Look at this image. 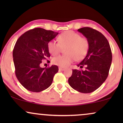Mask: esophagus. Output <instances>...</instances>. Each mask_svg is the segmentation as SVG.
I'll return each mask as SVG.
<instances>
[{
  "label": "esophagus",
  "instance_id": "1",
  "mask_svg": "<svg viewBox=\"0 0 123 123\" xmlns=\"http://www.w3.org/2000/svg\"><path fill=\"white\" fill-rule=\"evenodd\" d=\"M59 70H61V71H63V70H64L65 69L64 68H63V67H59Z\"/></svg>",
  "mask_w": 123,
  "mask_h": 123
}]
</instances>
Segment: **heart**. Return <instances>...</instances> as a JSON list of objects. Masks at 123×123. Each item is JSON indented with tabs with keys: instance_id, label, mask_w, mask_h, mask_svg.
Returning <instances> with one entry per match:
<instances>
[{
	"instance_id": "1",
	"label": "heart",
	"mask_w": 123,
	"mask_h": 123,
	"mask_svg": "<svg viewBox=\"0 0 123 123\" xmlns=\"http://www.w3.org/2000/svg\"><path fill=\"white\" fill-rule=\"evenodd\" d=\"M58 41L51 40L48 43V49L51 55H58L62 48H65L63 55L54 57L52 63L61 67L69 65L75 59L80 60L86 56L89 49V42L87 38L73 31L62 33L58 37Z\"/></svg>"
}]
</instances>
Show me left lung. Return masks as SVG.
I'll return each mask as SVG.
<instances>
[{
  "mask_svg": "<svg viewBox=\"0 0 123 123\" xmlns=\"http://www.w3.org/2000/svg\"><path fill=\"white\" fill-rule=\"evenodd\" d=\"M89 42V49L84 59L77 65L86 69L72 70L68 83L74 90L81 93L95 91L105 81L112 62V53L106 38L100 32L90 27L78 30Z\"/></svg>",
  "mask_w": 123,
  "mask_h": 123,
  "instance_id": "1",
  "label": "left lung"
}]
</instances>
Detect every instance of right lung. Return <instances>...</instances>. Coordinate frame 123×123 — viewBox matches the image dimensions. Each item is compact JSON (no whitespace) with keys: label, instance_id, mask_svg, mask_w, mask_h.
<instances>
[{"label":"right lung","instance_id":"obj_1","mask_svg":"<svg viewBox=\"0 0 123 123\" xmlns=\"http://www.w3.org/2000/svg\"><path fill=\"white\" fill-rule=\"evenodd\" d=\"M58 33L35 28L21 35L15 44L13 51L15 73L20 83L30 91L39 92L46 90L58 72L56 65L47 68L40 67L42 60L50 56L48 43Z\"/></svg>","mask_w":123,"mask_h":123}]
</instances>
